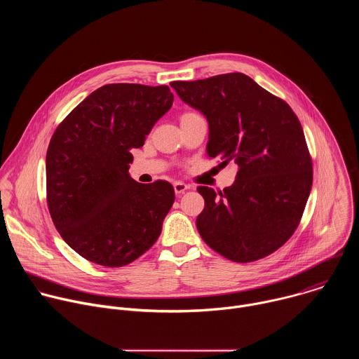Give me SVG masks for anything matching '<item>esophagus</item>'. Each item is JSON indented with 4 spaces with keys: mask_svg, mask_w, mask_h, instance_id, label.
<instances>
[{
    "mask_svg": "<svg viewBox=\"0 0 359 359\" xmlns=\"http://www.w3.org/2000/svg\"><path fill=\"white\" fill-rule=\"evenodd\" d=\"M173 187H175V193H176V194H182V193H184L187 189H190V186L186 184V183H183V182H176V183L173 184Z\"/></svg>",
    "mask_w": 359,
    "mask_h": 359,
    "instance_id": "34e87169",
    "label": "esophagus"
}]
</instances>
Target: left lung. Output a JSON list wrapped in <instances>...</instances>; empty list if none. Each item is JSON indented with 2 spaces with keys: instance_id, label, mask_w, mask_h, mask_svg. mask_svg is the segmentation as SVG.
Wrapping results in <instances>:
<instances>
[{
  "instance_id": "left-lung-1",
  "label": "left lung",
  "mask_w": 359,
  "mask_h": 359,
  "mask_svg": "<svg viewBox=\"0 0 359 359\" xmlns=\"http://www.w3.org/2000/svg\"><path fill=\"white\" fill-rule=\"evenodd\" d=\"M170 86L206 116L208 155L238 166L223 191L197 187L204 197L196 220L201 238L236 263L267 257L294 234L313 186V162L297 115L240 72Z\"/></svg>"
}]
</instances>
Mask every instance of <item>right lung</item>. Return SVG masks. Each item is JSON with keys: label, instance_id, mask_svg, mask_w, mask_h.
Returning a JSON list of instances; mask_svg holds the SVG:
<instances>
[{"label": "right lung", "instance_id": "right-lung-1", "mask_svg": "<svg viewBox=\"0 0 359 359\" xmlns=\"http://www.w3.org/2000/svg\"><path fill=\"white\" fill-rule=\"evenodd\" d=\"M173 104L169 86L109 83L60 123L46 151V203L65 243L83 259L122 267L162 233L175 201L169 182L129 175L130 150Z\"/></svg>", "mask_w": 359, "mask_h": 359}]
</instances>
